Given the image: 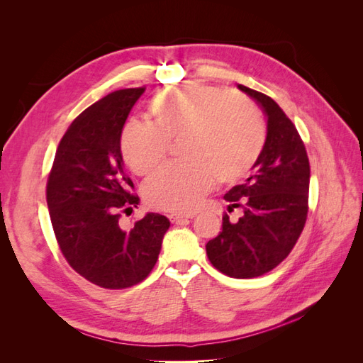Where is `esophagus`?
Instances as JSON below:
<instances>
[{
	"mask_svg": "<svg viewBox=\"0 0 363 363\" xmlns=\"http://www.w3.org/2000/svg\"><path fill=\"white\" fill-rule=\"evenodd\" d=\"M195 213H171L169 215V221L172 224H180L183 221H188V219L194 218Z\"/></svg>",
	"mask_w": 363,
	"mask_h": 363,
	"instance_id": "esophagus-1",
	"label": "esophagus"
}]
</instances>
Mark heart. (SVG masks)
I'll return each mask as SVG.
<instances>
[{
	"label": "heart",
	"mask_w": 363,
	"mask_h": 363,
	"mask_svg": "<svg viewBox=\"0 0 363 363\" xmlns=\"http://www.w3.org/2000/svg\"><path fill=\"white\" fill-rule=\"evenodd\" d=\"M150 115L151 127L128 123L119 145L130 169L148 175L167 159L169 142L180 139L184 162L160 169L145 184L147 203L162 211H194L215 179L219 184L244 179L265 147L267 124L259 107L212 84L163 91L151 101Z\"/></svg>",
	"instance_id": "1"
}]
</instances>
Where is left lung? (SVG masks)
<instances>
[{
    "instance_id": "1",
    "label": "left lung",
    "mask_w": 363,
    "mask_h": 363,
    "mask_svg": "<svg viewBox=\"0 0 363 363\" xmlns=\"http://www.w3.org/2000/svg\"><path fill=\"white\" fill-rule=\"evenodd\" d=\"M268 116L265 147L245 183L230 189L228 212L242 208L232 223L223 215V232L206 245L212 265L233 279L263 276L288 257L309 212L311 164L304 142L288 115L271 96L244 84Z\"/></svg>"
}]
</instances>
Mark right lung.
Listing matches in <instances>:
<instances>
[{"mask_svg": "<svg viewBox=\"0 0 363 363\" xmlns=\"http://www.w3.org/2000/svg\"><path fill=\"white\" fill-rule=\"evenodd\" d=\"M145 87L108 94L77 116L59 142L47 180L56 240L69 267L104 289H125L155 268L169 219L147 213L125 228L139 203L125 174L119 138Z\"/></svg>", "mask_w": 363, "mask_h": 363, "instance_id": "obj_1", "label": "right lung"}]
</instances>
